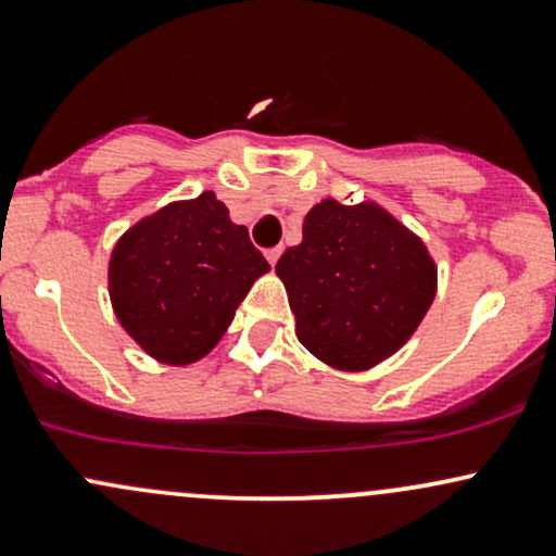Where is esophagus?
I'll return each instance as SVG.
<instances>
[{
  "label": "esophagus",
  "mask_w": 556,
  "mask_h": 556,
  "mask_svg": "<svg viewBox=\"0 0 556 556\" xmlns=\"http://www.w3.org/2000/svg\"><path fill=\"white\" fill-rule=\"evenodd\" d=\"M264 256L274 266L279 261V256H282V248H269V251H264Z\"/></svg>",
  "instance_id": "obj_1"
}]
</instances>
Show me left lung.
Segmentation results:
<instances>
[{
  "label": "left lung",
  "mask_w": 556,
  "mask_h": 556,
  "mask_svg": "<svg viewBox=\"0 0 556 556\" xmlns=\"http://www.w3.org/2000/svg\"><path fill=\"white\" fill-rule=\"evenodd\" d=\"M274 271L300 344L340 371H368L397 353L437 295L429 248L374 201L324 198Z\"/></svg>",
  "instance_id": "obj_1"
}]
</instances>
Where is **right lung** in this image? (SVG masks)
Returning a JSON list of instances; mask_svg holds the SVG:
<instances>
[{
  "instance_id": "add662e5",
  "label": "right lung",
  "mask_w": 556,
  "mask_h": 556,
  "mask_svg": "<svg viewBox=\"0 0 556 556\" xmlns=\"http://www.w3.org/2000/svg\"><path fill=\"white\" fill-rule=\"evenodd\" d=\"M269 264L212 190L143 216L114 245V316L151 358L188 366L216 348Z\"/></svg>"
}]
</instances>
